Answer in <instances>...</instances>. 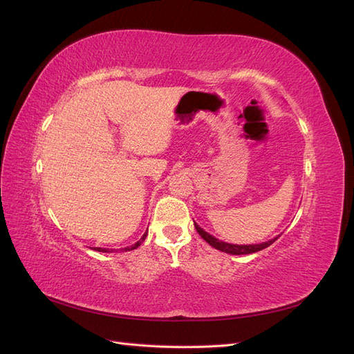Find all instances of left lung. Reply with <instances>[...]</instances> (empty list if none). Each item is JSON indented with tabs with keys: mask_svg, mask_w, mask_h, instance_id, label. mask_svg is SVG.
Wrapping results in <instances>:
<instances>
[{
	"mask_svg": "<svg viewBox=\"0 0 354 354\" xmlns=\"http://www.w3.org/2000/svg\"><path fill=\"white\" fill-rule=\"evenodd\" d=\"M195 229L196 232L201 234V238L208 242L212 248H216L218 251H223V252H227V254H233V255H243V254H252V252H257V251H261L264 248H267V246H270L277 238L274 239H270L264 243H254V245H234V243H227V242H223V241H218L217 238L211 236L209 233H207L203 229H201L198 224L195 223Z\"/></svg>",
	"mask_w": 354,
	"mask_h": 354,
	"instance_id": "1",
	"label": "left lung"
}]
</instances>
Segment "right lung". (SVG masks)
<instances>
[{
  "instance_id": "add662e5",
  "label": "right lung",
  "mask_w": 354,
  "mask_h": 354,
  "mask_svg": "<svg viewBox=\"0 0 354 354\" xmlns=\"http://www.w3.org/2000/svg\"><path fill=\"white\" fill-rule=\"evenodd\" d=\"M146 236H147V232H145V234L140 238V241H137V242H136L134 245H131V246H127V248H121V251H131V250H136L137 246L142 245V242L146 239ZM95 251H99V252H113L112 250H106V248H97Z\"/></svg>"
}]
</instances>
